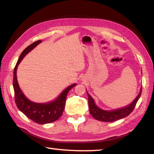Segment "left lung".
Instances as JSON below:
<instances>
[{
	"label": "left lung",
	"mask_w": 154,
	"mask_h": 154,
	"mask_svg": "<svg viewBox=\"0 0 154 154\" xmlns=\"http://www.w3.org/2000/svg\"><path fill=\"white\" fill-rule=\"evenodd\" d=\"M141 90H142V87L140 88V93H138L136 97L130 104H129L127 106L112 110H104L99 108L96 105L94 99L86 90L87 96H88L89 113L95 119L104 122H112L124 118V117L128 116L134 110L135 105H136L141 96Z\"/></svg>",
	"instance_id": "1"
}]
</instances>
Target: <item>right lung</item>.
<instances>
[{
	"instance_id": "obj_1",
	"label": "right lung",
	"mask_w": 154,
	"mask_h": 154,
	"mask_svg": "<svg viewBox=\"0 0 154 154\" xmlns=\"http://www.w3.org/2000/svg\"><path fill=\"white\" fill-rule=\"evenodd\" d=\"M39 40L30 45L21 53L18 61L15 66L13 72V88L14 91V99L17 106L21 112L31 119L32 121L38 124L55 122L62 116L63 110L65 107L66 97L70 90L76 86V83H73L65 89L60 93V95L54 100L47 103H35L27 98L20 88L17 81V70L18 65L30 51L41 43Z\"/></svg>"
}]
</instances>
